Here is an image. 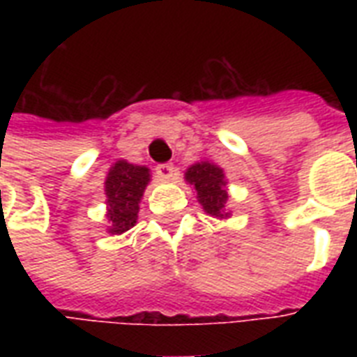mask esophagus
<instances>
[{"label": "esophagus", "mask_w": 357, "mask_h": 357, "mask_svg": "<svg viewBox=\"0 0 357 357\" xmlns=\"http://www.w3.org/2000/svg\"><path fill=\"white\" fill-rule=\"evenodd\" d=\"M155 172L162 181H170V179H174V176H176V168H174V165H170V162H165V165H159V167L155 168Z\"/></svg>", "instance_id": "esophagus-1"}]
</instances>
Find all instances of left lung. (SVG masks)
I'll return each instance as SVG.
<instances>
[{"label": "left lung", "mask_w": 357, "mask_h": 357, "mask_svg": "<svg viewBox=\"0 0 357 357\" xmlns=\"http://www.w3.org/2000/svg\"><path fill=\"white\" fill-rule=\"evenodd\" d=\"M185 181L192 185L196 190V198L202 209L213 218H229L231 211L228 209V179L220 168L213 161H198L190 165L185 172Z\"/></svg>", "instance_id": "8db88e82"}]
</instances>
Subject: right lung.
<instances>
[{
  "label": "right lung",
  "mask_w": 357,
  "mask_h": 357,
  "mask_svg": "<svg viewBox=\"0 0 357 357\" xmlns=\"http://www.w3.org/2000/svg\"><path fill=\"white\" fill-rule=\"evenodd\" d=\"M150 179V168L133 165L126 159H120L109 168L107 178L103 183L107 196L105 218H107L109 234L122 235L137 224L139 204Z\"/></svg>",
  "instance_id": "add662e5"
}]
</instances>
